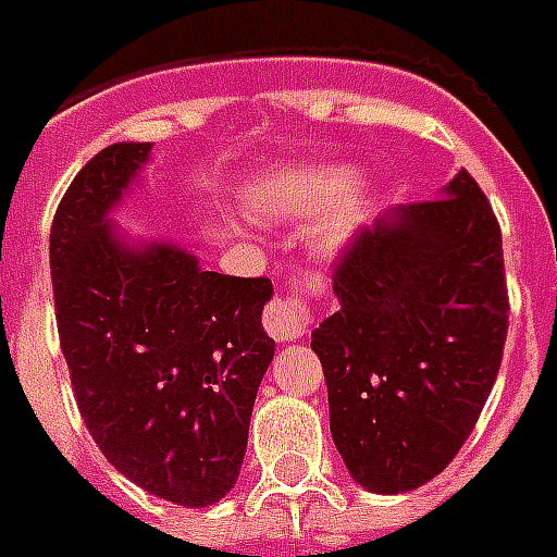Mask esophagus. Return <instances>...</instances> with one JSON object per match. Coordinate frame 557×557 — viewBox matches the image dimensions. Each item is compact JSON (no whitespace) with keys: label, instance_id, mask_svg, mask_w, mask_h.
I'll return each instance as SVG.
<instances>
[{"label":"esophagus","instance_id":"1","mask_svg":"<svg viewBox=\"0 0 557 557\" xmlns=\"http://www.w3.org/2000/svg\"><path fill=\"white\" fill-rule=\"evenodd\" d=\"M265 330L274 335L277 342H292L309 330V309L295 292V286L286 288V295L274 297L265 309Z\"/></svg>","mask_w":557,"mask_h":557}]
</instances>
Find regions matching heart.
<instances>
[{
  "instance_id": "1",
  "label": "heart",
  "mask_w": 557,
  "mask_h": 557,
  "mask_svg": "<svg viewBox=\"0 0 557 557\" xmlns=\"http://www.w3.org/2000/svg\"><path fill=\"white\" fill-rule=\"evenodd\" d=\"M368 189L345 165H295L262 177L250 193V212L262 219H315L309 224V248L333 257L350 245L368 219Z\"/></svg>"
}]
</instances>
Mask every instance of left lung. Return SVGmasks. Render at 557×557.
I'll return each instance as SVG.
<instances>
[{
    "mask_svg": "<svg viewBox=\"0 0 557 557\" xmlns=\"http://www.w3.org/2000/svg\"><path fill=\"white\" fill-rule=\"evenodd\" d=\"M338 309L312 333L330 432L350 476L403 494L456 458L508 333L503 233L465 169L444 198L400 203L335 262Z\"/></svg>",
    "mask_w": 557,
    "mask_h": 557,
    "instance_id": "left-lung-1",
    "label": "left lung"
}]
</instances>
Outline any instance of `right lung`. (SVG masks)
Segmentation results:
<instances>
[{
    "instance_id": "obj_1",
    "label": "right lung",
    "mask_w": 557,
    "mask_h": 557,
    "mask_svg": "<svg viewBox=\"0 0 557 557\" xmlns=\"http://www.w3.org/2000/svg\"><path fill=\"white\" fill-rule=\"evenodd\" d=\"M151 143H113L81 169L49 236L54 318L92 441L148 494L203 508L231 494L274 338L269 277L203 271L172 242H125L110 210Z\"/></svg>"
}]
</instances>
